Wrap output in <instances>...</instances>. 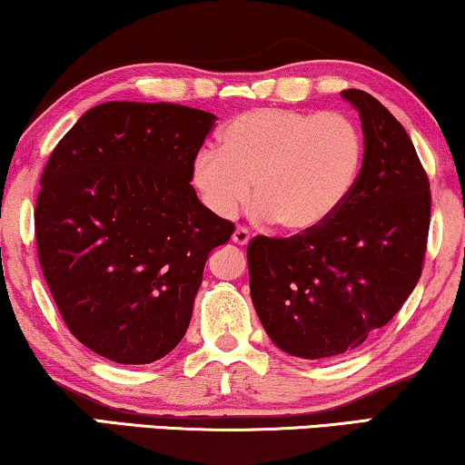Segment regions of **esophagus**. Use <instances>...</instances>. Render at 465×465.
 Returning a JSON list of instances; mask_svg holds the SVG:
<instances>
[{
  "label": "esophagus",
  "mask_w": 465,
  "mask_h": 465,
  "mask_svg": "<svg viewBox=\"0 0 465 465\" xmlns=\"http://www.w3.org/2000/svg\"><path fill=\"white\" fill-rule=\"evenodd\" d=\"M232 241L237 245H247V243H250V231H247V228H243V226H237V231L232 232Z\"/></svg>",
  "instance_id": "34e87169"
}]
</instances>
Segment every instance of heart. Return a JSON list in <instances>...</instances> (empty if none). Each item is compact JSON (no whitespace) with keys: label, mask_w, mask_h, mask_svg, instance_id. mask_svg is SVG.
I'll use <instances>...</instances> for the list:
<instances>
[{"label":"heart","mask_w":465,"mask_h":465,"mask_svg":"<svg viewBox=\"0 0 465 465\" xmlns=\"http://www.w3.org/2000/svg\"><path fill=\"white\" fill-rule=\"evenodd\" d=\"M364 158L358 124L339 112L260 107L232 118L218 150L193 163V183L220 218H232L247 194L260 218L285 231L322 226L353 193Z\"/></svg>","instance_id":"obj_1"}]
</instances>
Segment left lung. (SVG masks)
<instances>
[{"instance_id":"1","label":"left lung","mask_w":465,"mask_h":465,"mask_svg":"<svg viewBox=\"0 0 465 465\" xmlns=\"http://www.w3.org/2000/svg\"><path fill=\"white\" fill-rule=\"evenodd\" d=\"M361 118L353 193L322 226L247 245L253 309L282 351L323 360L360 347L421 277L430 180L404 126L372 94L342 91Z\"/></svg>"}]
</instances>
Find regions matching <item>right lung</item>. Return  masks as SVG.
Segmentation results:
<instances>
[{"mask_svg": "<svg viewBox=\"0 0 465 465\" xmlns=\"http://www.w3.org/2000/svg\"><path fill=\"white\" fill-rule=\"evenodd\" d=\"M215 116L110 101L56 143L35 203V241L69 332L116 364H150L186 334L207 256L234 224L193 188Z\"/></svg>", "mask_w": 465, "mask_h": 465, "instance_id": "add662e5", "label": "right lung"}]
</instances>
